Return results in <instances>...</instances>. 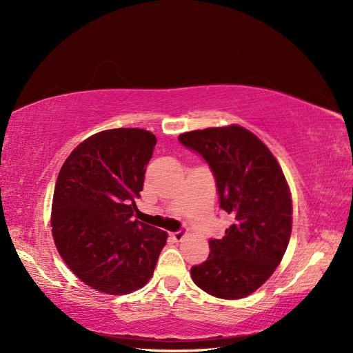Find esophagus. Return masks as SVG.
I'll use <instances>...</instances> for the list:
<instances>
[{
  "mask_svg": "<svg viewBox=\"0 0 353 353\" xmlns=\"http://www.w3.org/2000/svg\"><path fill=\"white\" fill-rule=\"evenodd\" d=\"M170 237H172L175 241H183V239L185 237V230L183 228V230H179L176 232H172V234H170Z\"/></svg>",
  "mask_w": 353,
  "mask_h": 353,
  "instance_id": "esophagus-1",
  "label": "esophagus"
}]
</instances>
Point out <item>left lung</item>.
I'll return each mask as SVG.
<instances>
[{
  "label": "left lung",
  "instance_id": "8db88e82",
  "mask_svg": "<svg viewBox=\"0 0 353 353\" xmlns=\"http://www.w3.org/2000/svg\"><path fill=\"white\" fill-rule=\"evenodd\" d=\"M209 165L219 208L234 218L222 239H210L209 258L191 268L206 293L243 299L270 279L292 234V197L283 170L258 137L239 125L178 137Z\"/></svg>",
  "mask_w": 353,
  "mask_h": 353
}]
</instances>
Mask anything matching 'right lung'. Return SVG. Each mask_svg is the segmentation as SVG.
<instances>
[{
    "instance_id": "1",
    "label": "right lung",
    "mask_w": 353,
    "mask_h": 353,
    "mask_svg": "<svg viewBox=\"0 0 353 353\" xmlns=\"http://www.w3.org/2000/svg\"><path fill=\"white\" fill-rule=\"evenodd\" d=\"M156 137L116 128L82 141L63 163L52 197L56 248L81 281L128 294L152 279L168 234L134 219Z\"/></svg>"
}]
</instances>
